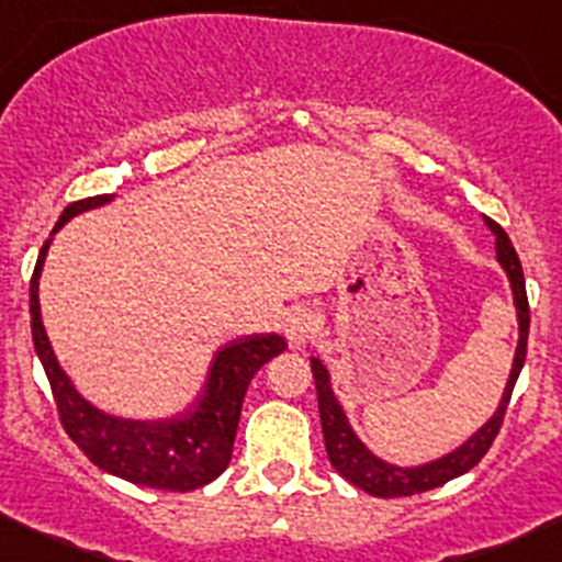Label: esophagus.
<instances>
[{
  "label": "esophagus",
  "instance_id": "esophagus-1",
  "mask_svg": "<svg viewBox=\"0 0 562 562\" xmlns=\"http://www.w3.org/2000/svg\"><path fill=\"white\" fill-rule=\"evenodd\" d=\"M283 327H286V338L292 340L294 346H305L316 333H319V316H316V311L308 308V305H297V308L289 311Z\"/></svg>",
  "mask_w": 562,
  "mask_h": 562
}]
</instances>
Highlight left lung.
I'll list each match as a JSON object with an SVG mask.
<instances>
[{"mask_svg":"<svg viewBox=\"0 0 562 562\" xmlns=\"http://www.w3.org/2000/svg\"><path fill=\"white\" fill-rule=\"evenodd\" d=\"M487 227L493 229L497 238V262L506 270L508 281H512L514 292V305H517V319H519V344L517 355H514V368L508 375L506 392L501 397V406L493 414V419L476 432V436L468 438L462 447H457L452 454L441 457V460H432L427 465L419 468H397L390 462L379 460L375 454H370L362 447L360 438L355 436V430L346 422V414L340 411L338 401H335L333 390H329V375L327 368L319 360H311L314 368V381H316V397H319V416H322V432H324V449H327L329 462H333L335 471L351 482L355 487L366 490L368 495L375 497H406L416 493H427V490H436L441 484H447L449 479L462 476V473L471 471L484 454L490 452L493 441L501 432L503 416H506L508 401H512L514 384L519 379V370L525 366V355H528V329H530V308H528V292H525V276L522 265H519L517 251H514L512 240L503 233V227L493 218H484Z\"/></svg>","mask_w":562,"mask_h":562,"instance_id":"obj_1","label":"left lung"}]
</instances>
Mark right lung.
I'll return each instance as SVG.
<instances>
[{"label": "right lung", "instance_id": "1", "mask_svg": "<svg viewBox=\"0 0 562 562\" xmlns=\"http://www.w3.org/2000/svg\"><path fill=\"white\" fill-rule=\"evenodd\" d=\"M110 200L113 194L69 202L56 222L54 233L65 227L67 218L78 216L89 207L105 205ZM48 246L50 238L43 243L32 283H29V314H32L34 351L50 381V392H54L65 432L97 468L132 484L170 490V493H192L196 487H205L229 465L243 397H246L254 373L276 355H281L286 349V340L281 335H251V338H240L224 346L211 366L205 395L200 397L196 408L176 416V419H115V416L89 406L75 392L48 344L37 300L40 270H43Z\"/></svg>", "mask_w": 562, "mask_h": 562}]
</instances>
